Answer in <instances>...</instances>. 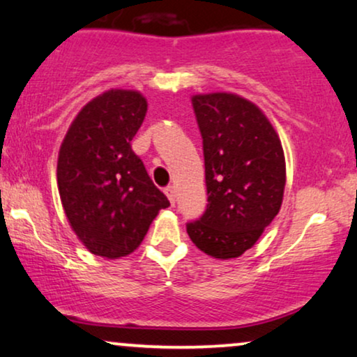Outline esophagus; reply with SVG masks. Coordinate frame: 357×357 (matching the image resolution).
Segmentation results:
<instances>
[{
    "mask_svg": "<svg viewBox=\"0 0 357 357\" xmlns=\"http://www.w3.org/2000/svg\"><path fill=\"white\" fill-rule=\"evenodd\" d=\"M165 194H166V196H168L169 202L174 204V201H176V189H174L173 184H169V186L165 188Z\"/></svg>",
    "mask_w": 357,
    "mask_h": 357,
    "instance_id": "1",
    "label": "esophagus"
}]
</instances>
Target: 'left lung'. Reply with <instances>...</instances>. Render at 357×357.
<instances>
[{
    "label": "left lung",
    "instance_id": "8db88e82",
    "mask_svg": "<svg viewBox=\"0 0 357 357\" xmlns=\"http://www.w3.org/2000/svg\"><path fill=\"white\" fill-rule=\"evenodd\" d=\"M202 135L207 207L188 222L204 253L238 258L274 220L286 186L281 140L253 102L228 93L192 98Z\"/></svg>",
    "mask_w": 357,
    "mask_h": 357
}]
</instances>
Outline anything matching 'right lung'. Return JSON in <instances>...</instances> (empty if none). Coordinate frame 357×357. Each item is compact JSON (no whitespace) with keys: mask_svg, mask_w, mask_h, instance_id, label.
Here are the masks:
<instances>
[{"mask_svg":"<svg viewBox=\"0 0 357 357\" xmlns=\"http://www.w3.org/2000/svg\"><path fill=\"white\" fill-rule=\"evenodd\" d=\"M145 114L140 93L111 89L79 111L60 146L61 204L93 255L114 259L132 253L158 211L169 207L132 151Z\"/></svg>","mask_w":357,"mask_h":357,"instance_id":"right-lung-1","label":"right lung"}]
</instances>
